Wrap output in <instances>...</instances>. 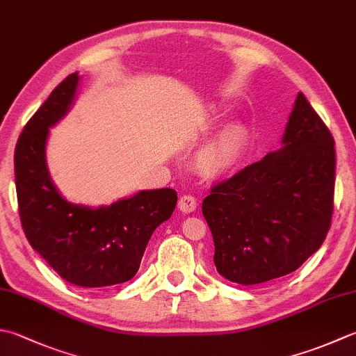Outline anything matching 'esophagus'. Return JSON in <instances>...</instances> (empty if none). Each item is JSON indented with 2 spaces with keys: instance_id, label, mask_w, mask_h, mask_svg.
Returning a JSON list of instances; mask_svg holds the SVG:
<instances>
[{
  "instance_id": "1",
  "label": "esophagus",
  "mask_w": 356,
  "mask_h": 356,
  "mask_svg": "<svg viewBox=\"0 0 356 356\" xmlns=\"http://www.w3.org/2000/svg\"><path fill=\"white\" fill-rule=\"evenodd\" d=\"M179 210L182 213H193L194 210H196L197 207V200L196 197L190 196V194H184L182 197L179 199Z\"/></svg>"
}]
</instances>
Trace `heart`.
I'll use <instances>...</instances> for the list:
<instances>
[{
    "mask_svg": "<svg viewBox=\"0 0 356 356\" xmlns=\"http://www.w3.org/2000/svg\"><path fill=\"white\" fill-rule=\"evenodd\" d=\"M250 142L248 129L241 123L228 124L213 142L199 151L196 165L208 177L222 176L239 162Z\"/></svg>",
    "mask_w": 356,
    "mask_h": 356,
    "instance_id": "heart-1",
    "label": "heart"
}]
</instances>
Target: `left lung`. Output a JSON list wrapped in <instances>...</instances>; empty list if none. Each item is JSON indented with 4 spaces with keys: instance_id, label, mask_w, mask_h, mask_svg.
<instances>
[{
    "instance_id": "left-lung-1",
    "label": "left lung",
    "mask_w": 356,
    "mask_h": 356,
    "mask_svg": "<svg viewBox=\"0 0 356 356\" xmlns=\"http://www.w3.org/2000/svg\"><path fill=\"white\" fill-rule=\"evenodd\" d=\"M282 146L211 188L202 213L225 280L254 285L299 268L330 228L335 142L299 92Z\"/></svg>"
}]
</instances>
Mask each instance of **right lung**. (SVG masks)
Listing matches in <instances>:
<instances>
[{"mask_svg": "<svg viewBox=\"0 0 356 356\" xmlns=\"http://www.w3.org/2000/svg\"><path fill=\"white\" fill-rule=\"evenodd\" d=\"M80 76L74 72L33 114L15 148L21 225L32 248L63 280L79 287H109L134 277L154 229L177 204L171 188L143 190L90 208L61 196L46 163L49 129L66 117Z\"/></svg>", "mask_w": 356, "mask_h": 356, "instance_id": "add662e5", "label": "right lung"}]
</instances>
